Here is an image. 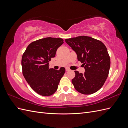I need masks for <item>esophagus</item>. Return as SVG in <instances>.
Instances as JSON below:
<instances>
[{
	"label": "esophagus",
	"instance_id": "esophagus-1",
	"mask_svg": "<svg viewBox=\"0 0 128 128\" xmlns=\"http://www.w3.org/2000/svg\"><path fill=\"white\" fill-rule=\"evenodd\" d=\"M69 70H70V69H68V68H66V72H69Z\"/></svg>",
	"mask_w": 128,
	"mask_h": 128
}]
</instances>
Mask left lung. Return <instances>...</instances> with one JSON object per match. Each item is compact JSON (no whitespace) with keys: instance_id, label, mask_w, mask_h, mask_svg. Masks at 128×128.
<instances>
[{"instance_id":"8db88e82","label":"left lung","mask_w":128,"mask_h":128,"mask_svg":"<svg viewBox=\"0 0 128 128\" xmlns=\"http://www.w3.org/2000/svg\"><path fill=\"white\" fill-rule=\"evenodd\" d=\"M66 42L82 63L84 74L75 71L72 82L75 88L84 94H91L102 88L109 73L110 60L107 48L101 41L80 36L66 39Z\"/></svg>"}]
</instances>
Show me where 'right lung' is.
I'll return each mask as SVG.
<instances>
[{
    "instance_id": "obj_1",
    "label": "right lung",
    "mask_w": 128,
    "mask_h": 128,
    "mask_svg": "<svg viewBox=\"0 0 128 128\" xmlns=\"http://www.w3.org/2000/svg\"><path fill=\"white\" fill-rule=\"evenodd\" d=\"M63 43L60 38H42L30 43L22 56L23 75L32 90L41 96L53 94L65 72L64 67L59 70L49 68V61Z\"/></svg>"
}]
</instances>
